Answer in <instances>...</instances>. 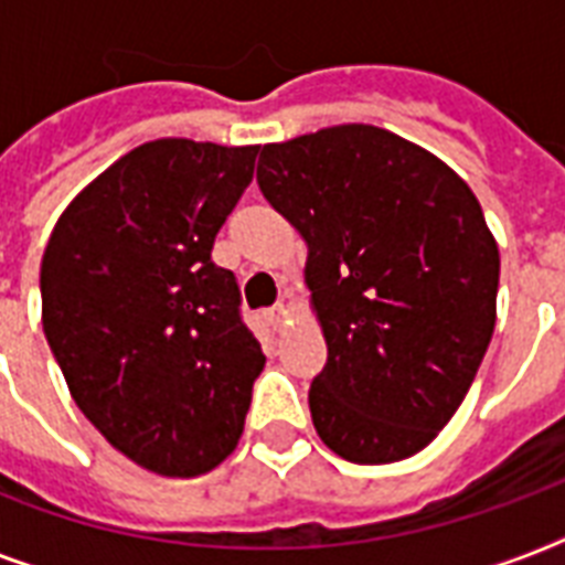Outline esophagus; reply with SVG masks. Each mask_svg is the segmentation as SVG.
Listing matches in <instances>:
<instances>
[{
	"mask_svg": "<svg viewBox=\"0 0 565 565\" xmlns=\"http://www.w3.org/2000/svg\"><path fill=\"white\" fill-rule=\"evenodd\" d=\"M287 313H290V310H287V305H275V308L266 310V319H269V326L278 328L284 319H287Z\"/></svg>",
	"mask_w": 565,
	"mask_h": 565,
	"instance_id": "obj_1",
	"label": "esophagus"
}]
</instances>
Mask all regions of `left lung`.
Masks as SVG:
<instances>
[{
    "label": "left lung",
    "instance_id": "1",
    "mask_svg": "<svg viewBox=\"0 0 565 565\" xmlns=\"http://www.w3.org/2000/svg\"><path fill=\"white\" fill-rule=\"evenodd\" d=\"M260 193L308 243L328 361L308 404L352 463H393L446 428L495 328L499 246L451 167L375 126L269 143Z\"/></svg>",
    "mask_w": 565,
    "mask_h": 565
}]
</instances>
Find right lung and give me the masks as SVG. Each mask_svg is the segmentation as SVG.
<instances>
[{
    "instance_id": "add662e5",
    "label": "right lung",
    "mask_w": 565,
    "mask_h": 565,
    "mask_svg": "<svg viewBox=\"0 0 565 565\" xmlns=\"http://www.w3.org/2000/svg\"><path fill=\"white\" fill-rule=\"evenodd\" d=\"M257 146L163 137L131 149L61 213L40 264L43 334L110 446L170 478L234 451L264 352L213 239Z\"/></svg>"
}]
</instances>
